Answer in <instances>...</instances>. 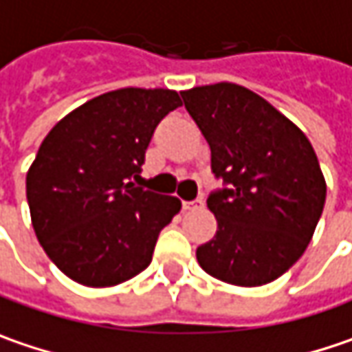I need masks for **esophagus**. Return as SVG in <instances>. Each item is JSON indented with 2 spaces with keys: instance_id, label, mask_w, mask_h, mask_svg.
Returning a JSON list of instances; mask_svg holds the SVG:
<instances>
[{
  "instance_id": "obj_1",
  "label": "esophagus",
  "mask_w": 352,
  "mask_h": 352,
  "mask_svg": "<svg viewBox=\"0 0 352 352\" xmlns=\"http://www.w3.org/2000/svg\"><path fill=\"white\" fill-rule=\"evenodd\" d=\"M182 208L184 210H202L204 204H202V200H192V202H182Z\"/></svg>"
}]
</instances>
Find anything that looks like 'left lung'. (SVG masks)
I'll return each mask as SVG.
<instances>
[{"mask_svg":"<svg viewBox=\"0 0 352 352\" xmlns=\"http://www.w3.org/2000/svg\"><path fill=\"white\" fill-rule=\"evenodd\" d=\"M230 188L208 208L216 234L196 248L204 272L234 287H263L307 250L324 208L327 182L305 132L252 89L218 82L182 91Z\"/></svg>","mask_w":352,"mask_h":352,"instance_id":"8db88e82","label":"left lung"}]
</instances>
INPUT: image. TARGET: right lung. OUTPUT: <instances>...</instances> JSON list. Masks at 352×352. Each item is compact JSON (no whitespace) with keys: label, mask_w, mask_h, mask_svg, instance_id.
I'll list each match as a JSON object with an SVG mask.
<instances>
[{"label":"right lung","mask_w":352,"mask_h":352,"mask_svg":"<svg viewBox=\"0 0 352 352\" xmlns=\"http://www.w3.org/2000/svg\"><path fill=\"white\" fill-rule=\"evenodd\" d=\"M178 106L176 89H113L63 116L43 138L25 194L41 248L72 280L116 287L152 263L182 202L134 182L158 122Z\"/></svg>","instance_id":"obj_1"}]
</instances>
